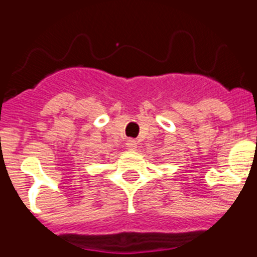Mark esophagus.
Returning <instances> with one entry per match:
<instances>
[{"label":"esophagus","mask_w":257,"mask_h":257,"mask_svg":"<svg viewBox=\"0 0 257 257\" xmlns=\"http://www.w3.org/2000/svg\"><path fill=\"white\" fill-rule=\"evenodd\" d=\"M126 147L128 151H136V148H138V145H136V142L134 139H128L126 143Z\"/></svg>","instance_id":"esophagus-1"}]
</instances>
